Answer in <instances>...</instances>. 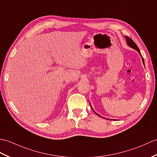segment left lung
I'll list each match as a JSON object with an SVG mask.
<instances>
[{
    "instance_id": "1",
    "label": "left lung",
    "mask_w": 157,
    "mask_h": 157,
    "mask_svg": "<svg viewBox=\"0 0 157 157\" xmlns=\"http://www.w3.org/2000/svg\"><path fill=\"white\" fill-rule=\"evenodd\" d=\"M125 38H126V42H127V44H128V46H130V48H133V49H134L135 50H136L138 53H139V54L140 55V56L142 57V62H143V64H144V59H143V58H142V55H141V53H140V50H139V48H138V47L137 46V45L134 42V41L132 40V39H130V37H128V36H125ZM90 107L92 108V107H91V105H90ZM92 109H93V108H92ZM94 111V110H93ZM94 112H95L97 116H100L101 117V116H99V115L98 114V113H97L95 111H94Z\"/></svg>"
}]
</instances>
